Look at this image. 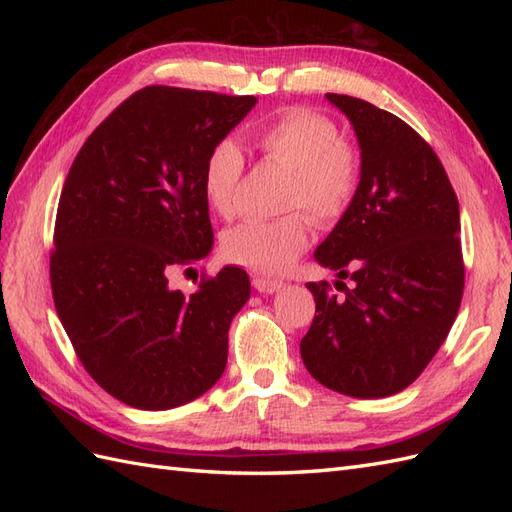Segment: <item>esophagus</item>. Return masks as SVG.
<instances>
[{"mask_svg": "<svg viewBox=\"0 0 512 512\" xmlns=\"http://www.w3.org/2000/svg\"><path fill=\"white\" fill-rule=\"evenodd\" d=\"M252 284H254V288H256L258 292H267V294H273V292H277V290H280V288L284 286V282L271 280V277H265V275H254Z\"/></svg>", "mask_w": 512, "mask_h": 512, "instance_id": "esophagus-1", "label": "esophagus"}]
</instances>
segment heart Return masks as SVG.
<instances>
[{
	"label": "heart",
	"mask_w": 512,
	"mask_h": 512,
	"mask_svg": "<svg viewBox=\"0 0 512 512\" xmlns=\"http://www.w3.org/2000/svg\"><path fill=\"white\" fill-rule=\"evenodd\" d=\"M250 145L262 160L290 170L284 209H303L318 226L344 218L361 183V153L342 138L337 123L312 108L292 106L258 123ZM245 156L232 138L215 143L203 164V194L209 207L232 218L239 207ZM309 243V220L290 211L275 220H245L224 235V256L258 273H284Z\"/></svg>",
	"instance_id": "heart-1"
}]
</instances>
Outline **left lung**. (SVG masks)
<instances>
[{
    "instance_id": "1",
    "label": "left lung",
    "mask_w": 512,
    "mask_h": 512,
    "mask_svg": "<svg viewBox=\"0 0 512 512\" xmlns=\"http://www.w3.org/2000/svg\"><path fill=\"white\" fill-rule=\"evenodd\" d=\"M327 100L352 123L361 183L314 258L355 286L335 294L327 282L307 284L316 314L301 356L331 391L389 397L423 374L457 318L459 203L442 162L406 121L352 96Z\"/></svg>"
}]
</instances>
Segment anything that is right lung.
<instances>
[{
    "label": "right lung",
    "mask_w": 512,
    "mask_h": 512,
    "mask_svg": "<svg viewBox=\"0 0 512 512\" xmlns=\"http://www.w3.org/2000/svg\"><path fill=\"white\" fill-rule=\"evenodd\" d=\"M256 102L151 85L72 162L55 220L53 301L87 374L132 408L183 406L224 374L250 277L224 267L183 294L168 273L211 252L203 164Z\"/></svg>",
    "instance_id": "1"
}]
</instances>
